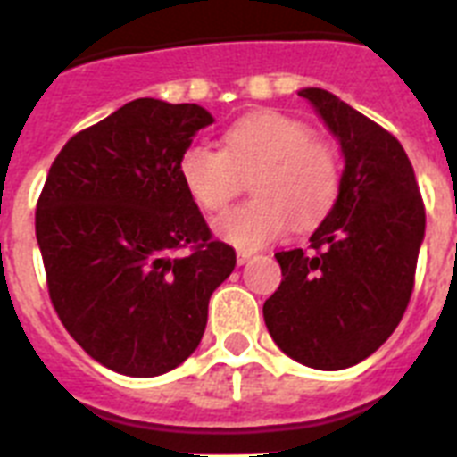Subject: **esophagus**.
Returning <instances> with one entry per match:
<instances>
[{"label": "esophagus", "instance_id": "esophagus-1", "mask_svg": "<svg viewBox=\"0 0 457 457\" xmlns=\"http://www.w3.org/2000/svg\"><path fill=\"white\" fill-rule=\"evenodd\" d=\"M251 258H253V251H237V262H239V265L248 262Z\"/></svg>", "mask_w": 457, "mask_h": 457}]
</instances>
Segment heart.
I'll list each match as a JSON object with an SVG mask.
<instances>
[{"label": "heart", "mask_w": 457, "mask_h": 457, "mask_svg": "<svg viewBox=\"0 0 457 457\" xmlns=\"http://www.w3.org/2000/svg\"><path fill=\"white\" fill-rule=\"evenodd\" d=\"M178 176L192 202L220 213L251 180L255 202L216 220V232L239 248L279 239L291 222L310 229L324 220L340 195V159L328 140L312 136L298 117L261 110L222 136V150L190 143L180 152Z\"/></svg>", "instance_id": "heart-1"}]
</instances>
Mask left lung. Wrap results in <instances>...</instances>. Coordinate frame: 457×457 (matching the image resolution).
I'll list each match as a JSON object with an SVG mask.
<instances>
[{"label": "left lung", "instance_id": "1", "mask_svg": "<svg viewBox=\"0 0 457 457\" xmlns=\"http://www.w3.org/2000/svg\"><path fill=\"white\" fill-rule=\"evenodd\" d=\"M340 140L345 170L310 246L277 253L279 288L262 317L272 340L310 369L370 357L409 307L425 237V204L402 143L324 88H303Z\"/></svg>", "mask_w": 457, "mask_h": 457}]
</instances>
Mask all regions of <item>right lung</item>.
Returning <instances> with one entry per match:
<instances>
[{
  "label": "right lung",
  "mask_w": 457,
  "mask_h": 457,
  "mask_svg": "<svg viewBox=\"0 0 457 457\" xmlns=\"http://www.w3.org/2000/svg\"><path fill=\"white\" fill-rule=\"evenodd\" d=\"M209 124L199 105L131 100L62 145L37 199L55 314L124 376H162L190 357L211 293L237 265L178 176L180 152Z\"/></svg>",
  "instance_id": "obj_1"
}]
</instances>
